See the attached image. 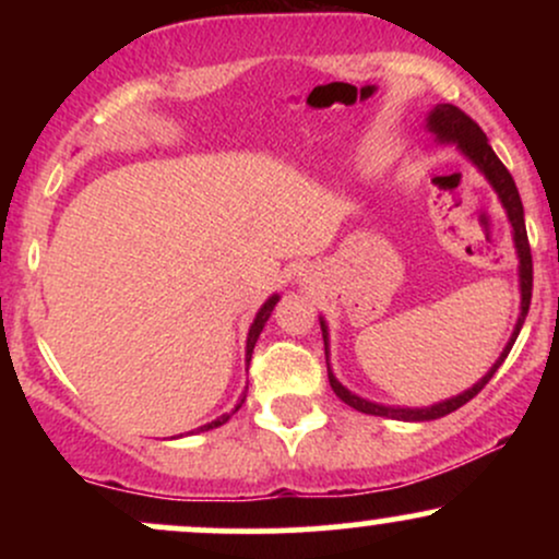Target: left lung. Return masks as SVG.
<instances>
[{
  "mask_svg": "<svg viewBox=\"0 0 559 559\" xmlns=\"http://www.w3.org/2000/svg\"><path fill=\"white\" fill-rule=\"evenodd\" d=\"M428 131H431L433 136L441 141V144H457L460 150H463V155L471 159V163L476 165L480 173H484L486 181H489L493 186V191H497V197L502 199V207L507 210V217H510L512 241H515L518 260H521V265H518V275H521V318H518L515 331H512L510 342H507L504 352L499 355V360L491 365L489 373L480 378L478 383H473V389H467V391H463V394L452 396V400L431 404V407H386V404L368 402V400H362V396L352 394L349 389H344L342 383L336 381V376L331 373V365H329V325H325V320L320 318V331H323V344H325V365H329V381H331L333 394H336L344 404L360 409V413H365V415H378V418H394V420H415V423L444 418V415L454 413V409L471 402L473 396H476L478 391L491 381V376L497 373L499 365H502L504 357L510 355L512 344H515L518 333H521V329H523L525 316H528V307H531V288H534V262H531V247H528V234H525L521 194H518V186H515V181H512L510 170L504 168L502 159L493 155V150L489 146V139H486V133L480 131V126L476 123V120L467 118V115L454 105H436L431 115H428Z\"/></svg>",
  "mask_w": 559,
  "mask_h": 559,
  "instance_id": "obj_1",
  "label": "left lung"
}]
</instances>
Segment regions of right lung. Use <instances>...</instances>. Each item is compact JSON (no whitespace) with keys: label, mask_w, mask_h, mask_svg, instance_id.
I'll list each match as a JSON object with an SVG mask.
<instances>
[{"label":"right lung","mask_w":559,"mask_h":559,"mask_svg":"<svg viewBox=\"0 0 559 559\" xmlns=\"http://www.w3.org/2000/svg\"><path fill=\"white\" fill-rule=\"evenodd\" d=\"M278 305V294H273L271 299L265 301V305L260 307V312L258 316H254V323L249 325V336H247V362L252 360V349H254V344H258V338H260V333H262V329H265V323H267V318H271V312H273V307ZM243 400H247V391H243L241 394V400H239V404H236L234 409H230V413H226V415H221V418L217 420H213V423H207V426H202V428H197V431H210V428H217V426H223V423H228L230 420V415L236 413V409L241 407L243 404Z\"/></svg>","instance_id":"right-lung-1"}]
</instances>
